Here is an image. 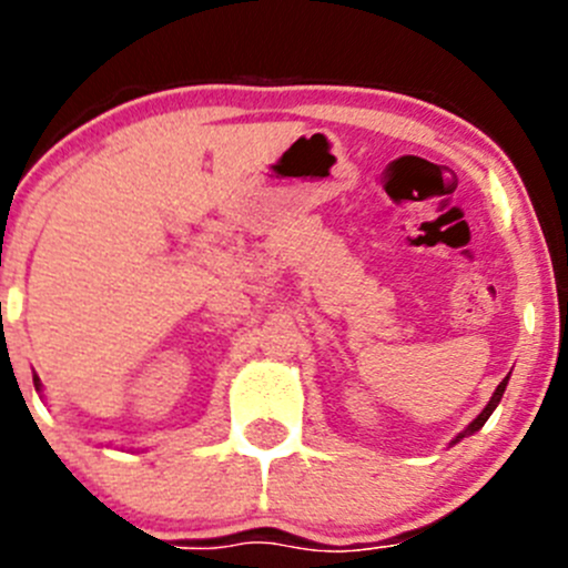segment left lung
Masks as SVG:
<instances>
[{
	"label": "left lung",
	"mask_w": 568,
	"mask_h": 568,
	"mask_svg": "<svg viewBox=\"0 0 568 568\" xmlns=\"http://www.w3.org/2000/svg\"><path fill=\"white\" fill-rule=\"evenodd\" d=\"M508 378H510V375H508ZM508 378H503V381H499V386H497V389H494L491 400H488V403H486V408H483V412H480V414H477V417L473 419V423H469V425H467V428H464V430H462V434H458V436H456V439H453V442H450V445H458V442H462V439H464V436H473V434H475V430H480V428H483V425H486V419H488V417H491V414H494V408H497V406H499V400H503V392H505V386H508Z\"/></svg>",
	"instance_id": "left-lung-1"
}]
</instances>
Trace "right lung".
Here are the masks:
<instances>
[{"mask_svg":"<svg viewBox=\"0 0 568 568\" xmlns=\"http://www.w3.org/2000/svg\"><path fill=\"white\" fill-rule=\"evenodd\" d=\"M32 384H36V392H43V386H41V378H38V375H32Z\"/></svg>","mask_w":568,"mask_h":568,"instance_id":"obj_1","label":"right lung"}]
</instances>
